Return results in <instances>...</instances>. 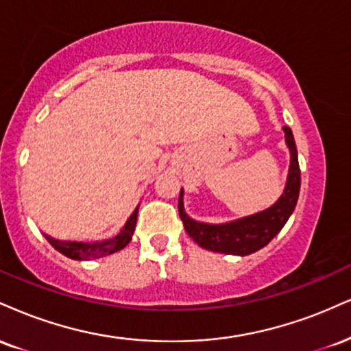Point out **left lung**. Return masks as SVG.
Segmentation results:
<instances>
[{
	"label": "left lung",
	"mask_w": 351,
	"mask_h": 351,
	"mask_svg": "<svg viewBox=\"0 0 351 351\" xmlns=\"http://www.w3.org/2000/svg\"><path fill=\"white\" fill-rule=\"evenodd\" d=\"M286 134V143L291 152V167L286 183L285 193L271 208L253 216L239 219V221L227 223H204L193 221L186 216L183 209V189L180 193L178 210L188 235L199 247L206 250L217 253H229V255H250L260 250L265 245L271 242L274 235L280 232L293 214L301 189V170L298 162V149L294 142L293 130L282 128Z\"/></svg>",
	"instance_id": "obj_1"
}]
</instances>
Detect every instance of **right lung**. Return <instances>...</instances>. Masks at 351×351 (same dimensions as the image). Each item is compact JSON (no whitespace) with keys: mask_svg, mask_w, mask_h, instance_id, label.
<instances>
[{"mask_svg":"<svg viewBox=\"0 0 351 351\" xmlns=\"http://www.w3.org/2000/svg\"><path fill=\"white\" fill-rule=\"evenodd\" d=\"M135 223H137V209L134 210L132 216L125 222L124 229H122L116 237L104 240V242H95V243H83V242H62V240L52 239L45 235L50 245L62 253V255L69 256L71 260H95L101 258V256L111 255L114 252H119L125 247L132 239V234L135 230Z\"/></svg>","mask_w":351,"mask_h":351,"instance_id":"right-lung-1","label":"right lung"}]
</instances>
